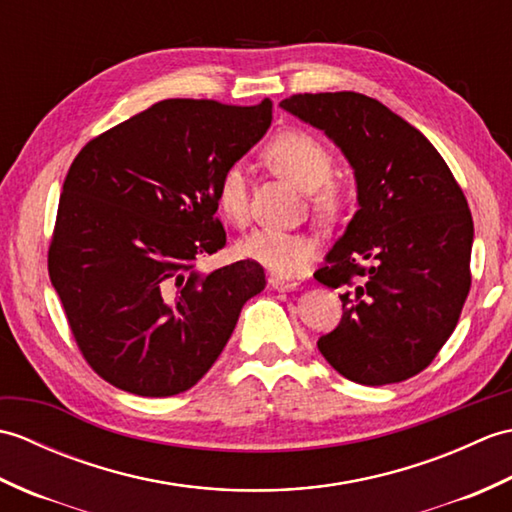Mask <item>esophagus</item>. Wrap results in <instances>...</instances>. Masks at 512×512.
I'll return each mask as SVG.
<instances>
[{"instance_id": "esophagus-1", "label": "esophagus", "mask_w": 512, "mask_h": 512, "mask_svg": "<svg viewBox=\"0 0 512 512\" xmlns=\"http://www.w3.org/2000/svg\"><path fill=\"white\" fill-rule=\"evenodd\" d=\"M268 286L273 288V290H295L297 288V281L295 279H284V277L270 275L268 277Z\"/></svg>"}]
</instances>
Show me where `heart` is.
I'll use <instances>...</instances> for the list:
<instances>
[{"label": "heart", "mask_w": 512, "mask_h": 512, "mask_svg": "<svg viewBox=\"0 0 512 512\" xmlns=\"http://www.w3.org/2000/svg\"><path fill=\"white\" fill-rule=\"evenodd\" d=\"M264 160L279 176L303 191H312L314 211L332 217L341 211L345 184L332 176L334 151L306 129H281L264 145ZM217 209L226 220L244 224L248 217V176L242 165H231L215 189ZM319 237L301 231L257 228L237 242V255L262 264L277 275H295L319 257Z\"/></svg>", "instance_id": "b5f03b06"}]
</instances>
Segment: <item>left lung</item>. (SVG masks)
I'll list each match as a JSON object with an SVG mask.
<instances>
[{"instance_id":"left-lung-1","label":"left lung","mask_w":512,"mask_h":512,"mask_svg":"<svg viewBox=\"0 0 512 512\" xmlns=\"http://www.w3.org/2000/svg\"><path fill=\"white\" fill-rule=\"evenodd\" d=\"M281 107L332 138L356 178L358 211L314 273L352 288L319 352L358 385L420 374L471 290L473 217L460 184L416 127L365 94H292Z\"/></svg>"}]
</instances>
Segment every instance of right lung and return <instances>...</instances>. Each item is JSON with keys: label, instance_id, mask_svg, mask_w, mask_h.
Segmentation results:
<instances>
[{"label": "right lung", "instance_id": "add662e5", "mask_svg": "<svg viewBox=\"0 0 512 512\" xmlns=\"http://www.w3.org/2000/svg\"><path fill=\"white\" fill-rule=\"evenodd\" d=\"M270 121V99H167L74 158L48 273L83 358L110 385L149 398L191 389L264 290V268L250 259L209 275L195 262L224 248L217 182Z\"/></svg>", "mask_w": 512, "mask_h": 512}]
</instances>
